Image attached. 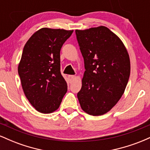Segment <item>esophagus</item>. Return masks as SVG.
<instances>
[{
	"label": "esophagus",
	"instance_id": "34e87169",
	"mask_svg": "<svg viewBox=\"0 0 150 150\" xmlns=\"http://www.w3.org/2000/svg\"><path fill=\"white\" fill-rule=\"evenodd\" d=\"M75 78V75H68V79H69L70 82H72V81L74 80V79Z\"/></svg>",
	"mask_w": 150,
	"mask_h": 150
}]
</instances>
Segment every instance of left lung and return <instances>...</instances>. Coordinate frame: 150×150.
<instances>
[{"mask_svg":"<svg viewBox=\"0 0 150 150\" xmlns=\"http://www.w3.org/2000/svg\"><path fill=\"white\" fill-rule=\"evenodd\" d=\"M85 71L77 98L92 116L107 113L117 104L128 84L130 62L126 48L104 26L75 30Z\"/></svg>","mask_w":150,"mask_h":150,"instance_id":"obj_1","label":"left lung"}]
</instances>
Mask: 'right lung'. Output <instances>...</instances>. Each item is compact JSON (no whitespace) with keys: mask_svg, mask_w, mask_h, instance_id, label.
Segmentation results:
<instances>
[{"mask_svg":"<svg viewBox=\"0 0 150 150\" xmlns=\"http://www.w3.org/2000/svg\"><path fill=\"white\" fill-rule=\"evenodd\" d=\"M73 32L44 27L32 34L24 47L18 74L26 97L39 112L56 111L68 90L60 70V51Z\"/></svg>","mask_w":150,"mask_h":150,"instance_id":"right-lung-1","label":"right lung"}]
</instances>
